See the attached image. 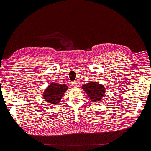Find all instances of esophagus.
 <instances>
[{
	"label": "esophagus",
	"instance_id": "esophagus-1",
	"mask_svg": "<svg viewBox=\"0 0 151 151\" xmlns=\"http://www.w3.org/2000/svg\"><path fill=\"white\" fill-rule=\"evenodd\" d=\"M71 86L74 88H77L78 86V83H77V81H73L71 83Z\"/></svg>",
	"mask_w": 151,
	"mask_h": 151
}]
</instances>
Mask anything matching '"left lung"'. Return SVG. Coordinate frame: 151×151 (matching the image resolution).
Segmentation results:
<instances>
[{
	"label": "left lung",
	"mask_w": 151,
	"mask_h": 151,
	"mask_svg": "<svg viewBox=\"0 0 151 151\" xmlns=\"http://www.w3.org/2000/svg\"><path fill=\"white\" fill-rule=\"evenodd\" d=\"M83 89L93 102L101 100L105 93L103 85L98 84L97 82H91L83 86Z\"/></svg>",
	"instance_id": "8db88e82"
}]
</instances>
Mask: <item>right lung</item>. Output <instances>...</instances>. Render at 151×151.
Returning a JSON list of instances; mask_svg holds the SVG:
<instances>
[{
	"instance_id": "1",
	"label": "right lung",
	"mask_w": 151,
	"mask_h": 151,
	"mask_svg": "<svg viewBox=\"0 0 151 151\" xmlns=\"http://www.w3.org/2000/svg\"><path fill=\"white\" fill-rule=\"evenodd\" d=\"M67 89L68 87L65 84H58L53 83L52 84H50L48 88L44 91L43 98L50 103L57 104L60 102Z\"/></svg>"
}]
</instances>
